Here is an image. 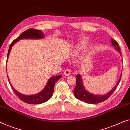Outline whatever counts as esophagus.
<instances>
[{
	"instance_id": "34e87169",
	"label": "esophagus",
	"mask_w": 130,
	"mask_h": 130,
	"mask_svg": "<svg viewBox=\"0 0 130 130\" xmlns=\"http://www.w3.org/2000/svg\"><path fill=\"white\" fill-rule=\"evenodd\" d=\"M71 74V71L69 69H67L65 70V72H64V74L66 76H68V75H69Z\"/></svg>"
}]
</instances>
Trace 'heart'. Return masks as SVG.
Instances as JSON below:
<instances>
[{
    "instance_id": "b5f03b06",
    "label": "heart",
    "mask_w": 130,
    "mask_h": 130,
    "mask_svg": "<svg viewBox=\"0 0 130 130\" xmlns=\"http://www.w3.org/2000/svg\"><path fill=\"white\" fill-rule=\"evenodd\" d=\"M84 47H85V46H84V43H81V44L78 45V46H76L75 47V50H74L75 54V55L78 54L79 52H81V51L83 50Z\"/></svg>"
}]
</instances>
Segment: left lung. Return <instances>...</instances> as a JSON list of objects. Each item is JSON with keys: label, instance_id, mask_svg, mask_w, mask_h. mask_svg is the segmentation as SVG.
<instances>
[{"label": "left lung", "instance_id": "8db88e82", "mask_svg": "<svg viewBox=\"0 0 130 130\" xmlns=\"http://www.w3.org/2000/svg\"><path fill=\"white\" fill-rule=\"evenodd\" d=\"M111 43H112V46L115 47V49L117 51H118V52H120V48L119 46H118V43L117 42L111 38ZM122 56V55H121ZM121 78V74L120 75V78L118 79V81L116 85L114 86V87L111 89V90L106 94L105 95H97V94H93L89 92L88 91H87L85 89V88L84 87L83 80H82V76L81 75L78 74L76 75V87L75 88L74 91V96H75L76 98H78V100H81L82 101H84L86 103L88 104H98L100 102H101L102 101H105L107 99H108L111 95L112 94V93L114 92L115 89H116L117 87L118 84H119Z\"/></svg>", "mask_w": 130, "mask_h": 130}]
</instances>
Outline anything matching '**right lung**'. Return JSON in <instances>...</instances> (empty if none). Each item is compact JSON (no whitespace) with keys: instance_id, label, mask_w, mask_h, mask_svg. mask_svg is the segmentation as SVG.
Listing matches in <instances>:
<instances>
[{"instance_id":"right-lung-1","label":"right lung","mask_w":130,"mask_h":130,"mask_svg":"<svg viewBox=\"0 0 130 130\" xmlns=\"http://www.w3.org/2000/svg\"><path fill=\"white\" fill-rule=\"evenodd\" d=\"M43 37H44V34L42 32V31L39 30H36V29H29L28 30L22 33L21 35H20L18 38H16L14 41H13V42L10 44V46L9 47V48L8 53V58H7V59H8L11 49H12L13 46L15 44V43L18 42L20 39H43ZM7 76H8V75H7ZM61 77V75H59L51 78L50 79L48 80L46 85H45V88L42 89V91H41L40 92L35 95H26L19 93V92H18L15 89H14V88L12 87V84H10L9 79V77L8 76L9 82V83L10 84L11 87H12L13 90L14 94L16 95V96L22 101L30 104H42L47 101V100L50 99L52 95L53 92H54L55 84L56 82L58 80H59Z\"/></svg>"}]
</instances>
